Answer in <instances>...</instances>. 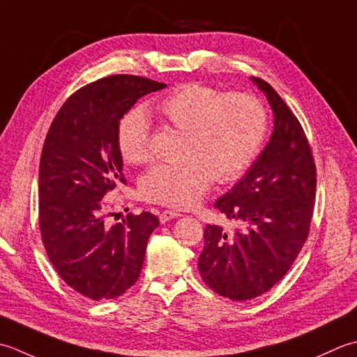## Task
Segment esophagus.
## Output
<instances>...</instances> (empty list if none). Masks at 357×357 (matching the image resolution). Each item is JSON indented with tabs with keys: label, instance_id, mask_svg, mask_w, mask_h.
Returning a JSON list of instances; mask_svg holds the SVG:
<instances>
[{
	"label": "esophagus",
	"instance_id": "esophagus-1",
	"mask_svg": "<svg viewBox=\"0 0 357 357\" xmlns=\"http://www.w3.org/2000/svg\"><path fill=\"white\" fill-rule=\"evenodd\" d=\"M178 217H181V214L176 213V211H163V213L160 214V222L166 223L172 219H178Z\"/></svg>",
	"mask_w": 357,
	"mask_h": 357
}]
</instances>
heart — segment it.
I'll return each mask as SVG.
<instances>
[{
	"label": "heart",
	"instance_id": "1",
	"mask_svg": "<svg viewBox=\"0 0 357 357\" xmlns=\"http://www.w3.org/2000/svg\"><path fill=\"white\" fill-rule=\"evenodd\" d=\"M157 114L186 132L181 165H157L143 176L140 191L151 203L189 208L213 185L234 183L251 168L268 132V112L251 93H228L188 83L158 101ZM119 151L129 165L151 162V123L134 109L120 121Z\"/></svg>",
	"mask_w": 357,
	"mask_h": 357
}]
</instances>
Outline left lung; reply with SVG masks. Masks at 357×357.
<instances>
[{"label":"left lung","instance_id":"obj_1","mask_svg":"<svg viewBox=\"0 0 357 357\" xmlns=\"http://www.w3.org/2000/svg\"><path fill=\"white\" fill-rule=\"evenodd\" d=\"M252 82L271 105L273 135L246 176L214 205L238 228L208 225L199 257L203 282L236 302L266 293L288 273L308 238L316 199V163L301 121L270 83Z\"/></svg>","mask_w":357,"mask_h":357}]
</instances>
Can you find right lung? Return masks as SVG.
I'll return each mask as SVG.
<instances>
[{
  "label": "right lung",
  "mask_w": 357,
  "mask_h": 357,
  "mask_svg": "<svg viewBox=\"0 0 357 357\" xmlns=\"http://www.w3.org/2000/svg\"><path fill=\"white\" fill-rule=\"evenodd\" d=\"M163 87L138 75L100 78L72 93L47 130L38 177L41 240L58 275L87 299H114L134 285L160 225L146 211L109 225L103 197L126 183L120 120Z\"/></svg>",
  "instance_id": "right-lung-1"
}]
</instances>
